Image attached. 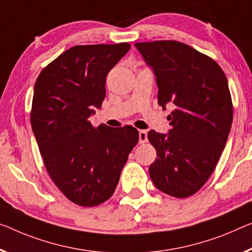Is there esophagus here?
<instances>
[{
	"mask_svg": "<svg viewBox=\"0 0 252 252\" xmlns=\"http://www.w3.org/2000/svg\"><path fill=\"white\" fill-rule=\"evenodd\" d=\"M139 143L141 144H144V143L148 141V131L146 130H139Z\"/></svg>",
	"mask_w": 252,
	"mask_h": 252,
	"instance_id": "esophagus-1",
	"label": "esophagus"
}]
</instances>
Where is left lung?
Wrapping results in <instances>:
<instances>
[{"instance_id": "8db88e82", "label": "left lung", "mask_w": 252, "mask_h": 252, "mask_svg": "<svg viewBox=\"0 0 252 252\" xmlns=\"http://www.w3.org/2000/svg\"><path fill=\"white\" fill-rule=\"evenodd\" d=\"M135 46L157 76L158 104L175 106L169 135L148 134L157 151L150 177L158 190L186 198L206 184L225 148L233 118L227 79L212 57L184 42Z\"/></svg>"}]
</instances>
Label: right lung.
Masks as SVG:
<instances>
[{
	"label": "right lung",
	"instance_id": "obj_1",
	"mask_svg": "<svg viewBox=\"0 0 252 252\" xmlns=\"http://www.w3.org/2000/svg\"><path fill=\"white\" fill-rule=\"evenodd\" d=\"M128 42L77 45L42 68L30 121L49 177L68 200L94 207L113 196L138 130L89 121L106 96V77Z\"/></svg>",
	"mask_w": 252,
	"mask_h": 252
}]
</instances>
